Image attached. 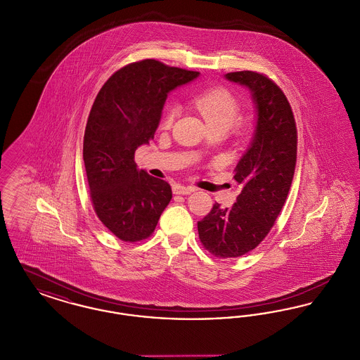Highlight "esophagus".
I'll list each match as a JSON object with an SVG mask.
<instances>
[{
	"mask_svg": "<svg viewBox=\"0 0 360 360\" xmlns=\"http://www.w3.org/2000/svg\"><path fill=\"white\" fill-rule=\"evenodd\" d=\"M197 188H194V186H184V185H175L174 188H172L174 194H191Z\"/></svg>",
	"mask_w": 360,
	"mask_h": 360,
	"instance_id": "obj_1",
	"label": "esophagus"
}]
</instances>
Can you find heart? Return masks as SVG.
<instances>
[{
	"label": "heart",
	"mask_w": 360,
	"mask_h": 360,
	"mask_svg": "<svg viewBox=\"0 0 360 360\" xmlns=\"http://www.w3.org/2000/svg\"><path fill=\"white\" fill-rule=\"evenodd\" d=\"M190 105L204 117L210 131H226L239 119L241 112L239 98L225 87H212L202 90L191 97ZM175 117L176 108L174 105H167L160 119V128L170 129ZM236 129L239 134H244L247 131V124L238 121L236 123Z\"/></svg>",
	"instance_id": "1"
}]
</instances>
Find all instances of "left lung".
I'll use <instances>...</instances> for the list:
<instances>
[{
  "label": "left lung",
  "mask_w": 360,
  "mask_h": 360,
  "mask_svg": "<svg viewBox=\"0 0 360 360\" xmlns=\"http://www.w3.org/2000/svg\"><path fill=\"white\" fill-rule=\"evenodd\" d=\"M225 77L252 91L257 124L251 147L235 169L241 188L235 205L216 202L198 221L204 248L221 259L248 254L271 231L290 190L298 140L290 103L273 79L250 70Z\"/></svg>",
  "instance_id": "1"
}]
</instances>
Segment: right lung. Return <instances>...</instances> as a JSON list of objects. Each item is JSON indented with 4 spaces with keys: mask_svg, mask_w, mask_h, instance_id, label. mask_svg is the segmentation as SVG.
Masks as SVG:
<instances>
[{
    "mask_svg": "<svg viewBox=\"0 0 360 360\" xmlns=\"http://www.w3.org/2000/svg\"><path fill=\"white\" fill-rule=\"evenodd\" d=\"M198 71L144 59L117 70L90 109L84 162L97 217L119 239H148L172 193L170 185L137 170L135 151L154 139L167 93Z\"/></svg>",
    "mask_w": 360,
    "mask_h": 360,
    "instance_id": "add662e5",
    "label": "right lung"
}]
</instances>
